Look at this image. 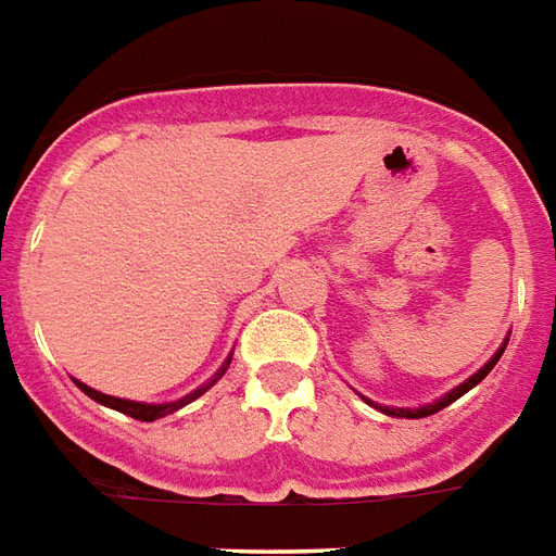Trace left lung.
Wrapping results in <instances>:
<instances>
[{"label": "left lung", "mask_w": 556, "mask_h": 556, "mask_svg": "<svg viewBox=\"0 0 556 556\" xmlns=\"http://www.w3.org/2000/svg\"><path fill=\"white\" fill-rule=\"evenodd\" d=\"M507 340H510V337H504V342H501V345H498V352L492 354L490 361L483 363L478 372L471 375V378H466V381H463V383H457L454 390L445 392V395H442V399H437V402L419 404V407H390V404H378V402H372V399H366V395H361V399L366 404H372L375 410L387 413V416H395V419H425V416H433V413H440L442 407H448V404H452V402H457L460 395H466V392H469L471 387H478V383H481L483 378H486V375L492 372V366L498 363V357H501V354H504V349H507Z\"/></svg>", "instance_id": "obj_1"}]
</instances>
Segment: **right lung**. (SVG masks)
Wrapping results in <instances>:
<instances>
[{
	"mask_svg": "<svg viewBox=\"0 0 556 556\" xmlns=\"http://www.w3.org/2000/svg\"><path fill=\"white\" fill-rule=\"evenodd\" d=\"M228 366H231V354L225 357V363H223V366H219V369H216V375H214V378H211V381H204L202 387H195L193 392H187V395H184V399H178V402H164V404H146V402H131V399H116V395H104V392L93 390V387H87V383H81V381H75V387L85 392V395H90L93 402L104 404V407H111V410L125 413V416H131V419L154 421V419H164V416H169V413L181 410L184 404L195 402L199 395H204V392L211 390V387H214V383L219 381V378H223Z\"/></svg>",
	"mask_w": 556,
	"mask_h": 556,
	"instance_id": "add662e5",
	"label": "right lung"
}]
</instances>
